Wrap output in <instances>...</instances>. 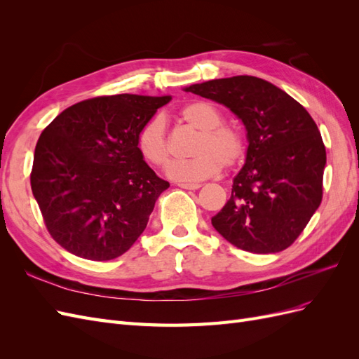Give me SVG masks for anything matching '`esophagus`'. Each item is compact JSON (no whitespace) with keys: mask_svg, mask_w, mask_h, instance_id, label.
Here are the masks:
<instances>
[{"mask_svg":"<svg viewBox=\"0 0 359 359\" xmlns=\"http://www.w3.org/2000/svg\"><path fill=\"white\" fill-rule=\"evenodd\" d=\"M178 186L181 189H186V190H198L202 187V184H198V182H181L178 184Z\"/></svg>","mask_w":359,"mask_h":359,"instance_id":"1","label":"esophagus"}]
</instances>
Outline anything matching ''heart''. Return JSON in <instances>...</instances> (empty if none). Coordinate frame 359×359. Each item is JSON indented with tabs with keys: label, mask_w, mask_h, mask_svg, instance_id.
<instances>
[{
	"label": "heart",
	"mask_w": 359,
	"mask_h": 359,
	"mask_svg": "<svg viewBox=\"0 0 359 359\" xmlns=\"http://www.w3.org/2000/svg\"><path fill=\"white\" fill-rule=\"evenodd\" d=\"M182 121L201 130L190 160L175 161L168 168V175L175 181H201L217 175L223 168L240 163L245 153L243 135L236 128L224 126L222 114L205 102H193L180 111ZM137 149L156 168H165L170 158L166 121L154 116L147 121L137 135Z\"/></svg>",
	"instance_id": "heart-1"
}]
</instances>
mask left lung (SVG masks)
I'll return each mask as SVG.
<instances>
[{
    "instance_id": "left-lung-1",
    "label": "left lung",
    "mask_w": 359,
    "mask_h": 359,
    "mask_svg": "<svg viewBox=\"0 0 359 359\" xmlns=\"http://www.w3.org/2000/svg\"><path fill=\"white\" fill-rule=\"evenodd\" d=\"M184 91L220 103L247 130V157L231 199L211 223L250 253L287 248L322 202L327 151L316 123L295 99L255 76L212 79Z\"/></svg>"
}]
</instances>
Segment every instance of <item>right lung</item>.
Instances as JSON below:
<instances>
[{
    "label": "right lung",
    "mask_w": 359,
    "mask_h": 359,
    "mask_svg": "<svg viewBox=\"0 0 359 359\" xmlns=\"http://www.w3.org/2000/svg\"><path fill=\"white\" fill-rule=\"evenodd\" d=\"M170 95L94 97L62 111L34 151L31 190L50 236L90 260L124 255L169 182L137 149V135Z\"/></svg>",
    "instance_id": "add662e5"
}]
</instances>
